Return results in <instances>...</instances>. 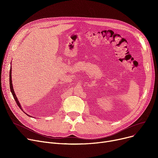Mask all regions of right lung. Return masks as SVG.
<instances>
[{
  "mask_svg": "<svg viewBox=\"0 0 158 158\" xmlns=\"http://www.w3.org/2000/svg\"><path fill=\"white\" fill-rule=\"evenodd\" d=\"M10 90H11V94H12V95H13V98H14V99H15V101H16V103L17 104V105L19 106V107H20V110H22L23 109L21 107V106H20V103H19V101H18L17 98H16V96L15 95V92H14V90H13V88L12 81H11V67L10 68ZM22 111H23V110H22ZM27 116H28V114H27Z\"/></svg>",
  "mask_w": 158,
  "mask_h": 158,
  "instance_id": "1",
  "label": "right lung"
}]
</instances>
